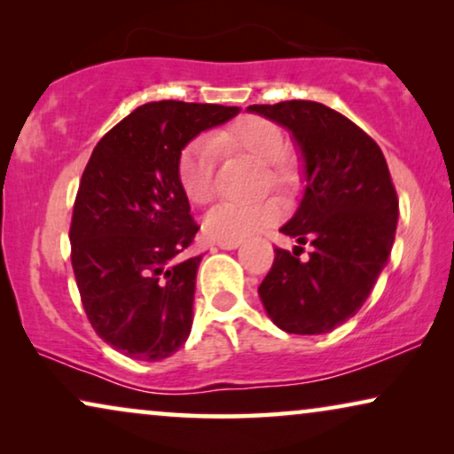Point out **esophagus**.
<instances>
[{
  "instance_id": "1",
  "label": "esophagus",
  "mask_w": 454,
  "mask_h": 454,
  "mask_svg": "<svg viewBox=\"0 0 454 454\" xmlns=\"http://www.w3.org/2000/svg\"><path fill=\"white\" fill-rule=\"evenodd\" d=\"M216 246H219L221 250H235V247L241 246V241L239 239H229V241H219Z\"/></svg>"
}]
</instances>
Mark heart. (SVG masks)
<instances>
[{
  "label": "heart",
  "instance_id": "b5f03b06",
  "mask_svg": "<svg viewBox=\"0 0 454 454\" xmlns=\"http://www.w3.org/2000/svg\"><path fill=\"white\" fill-rule=\"evenodd\" d=\"M219 148H238L266 163V179L272 188H285L291 171L283 160L285 136L278 126L264 117H244L216 132L213 138L200 136L184 148L177 160V179L184 194L194 204H208L215 198V163ZM277 204L262 202H223L204 219V233L210 239H244L269 225L277 216Z\"/></svg>",
  "mask_w": 454,
  "mask_h": 454
}]
</instances>
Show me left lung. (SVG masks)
Listing matches in <instances>:
<instances>
[{
    "mask_svg": "<svg viewBox=\"0 0 454 454\" xmlns=\"http://www.w3.org/2000/svg\"><path fill=\"white\" fill-rule=\"evenodd\" d=\"M294 138L303 196L281 231L294 252L275 247L260 283L269 318L291 334H325L359 312L388 262L399 200L380 146L345 115L314 101L250 105ZM313 252L300 261L301 246Z\"/></svg>",
    "mask_w": 454,
    "mask_h": 454,
    "instance_id": "left-lung-1",
    "label": "left lung"
}]
</instances>
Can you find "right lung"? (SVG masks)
<instances>
[{"label": "right lung", "instance_id": "right-lung-1", "mask_svg": "<svg viewBox=\"0 0 454 454\" xmlns=\"http://www.w3.org/2000/svg\"><path fill=\"white\" fill-rule=\"evenodd\" d=\"M239 107L154 101L98 140L74 202L72 269L105 343L140 362L169 357L190 337L202 256L182 258L198 225L177 179L182 151Z\"/></svg>", "mask_w": 454, "mask_h": 454}]
</instances>
